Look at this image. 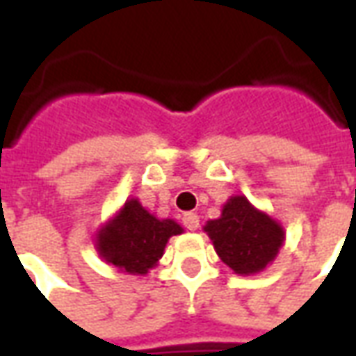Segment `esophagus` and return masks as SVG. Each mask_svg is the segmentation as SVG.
<instances>
[{
    "instance_id": "esophagus-1",
    "label": "esophagus",
    "mask_w": 356,
    "mask_h": 356,
    "mask_svg": "<svg viewBox=\"0 0 356 356\" xmlns=\"http://www.w3.org/2000/svg\"><path fill=\"white\" fill-rule=\"evenodd\" d=\"M183 223H185V227L188 229V231H196V229L200 227V217H198V213L188 211V213L183 216Z\"/></svg>"
}]
</instances>
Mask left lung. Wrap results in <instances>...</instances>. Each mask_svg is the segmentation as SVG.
<instances>
[{"instance_id":"1","label":"left lung","mask_w":356,"mask_h":356,"mask_svg":"<svg viewBox=\"0 0 356 356\" xmlns=\"http://www.w3.org/2000/svg\"><path fill=\"white\" fill-rule=\"evenodd\" d=\"M219 259L236 275H257L275 261L286 231L267 211L257 209L244 194L223 204L221 216L204 225Z\"/></svg>"}]
</instances>
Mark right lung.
I'll return each instance as SVG.
<instances>
[{
	"label": "right lung",
	"instance_id": "1",
	"mask_svg": "<svg viewBox=\"0 0 356 356\" xmlns=\"http://www.w3.org/2000/svg\"><path fill=\"white\" fill-rule=\"evenodd\" d=\"M183 231L177 221L160 219L139 198H129L95 232V248L102 261L120 273L143 276L162 259L168 240Z\"/></svg>",
	"mask_w": 356,
	"mask_h": 356
}]
</instances>
